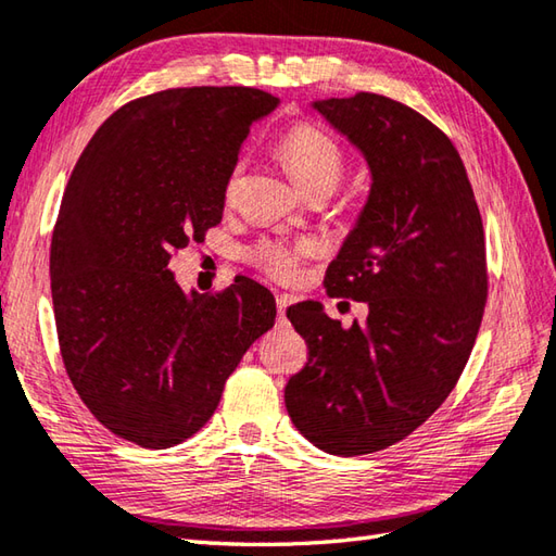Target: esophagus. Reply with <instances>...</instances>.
Returning a JSON list of instances; mask_svg holds the SVG:
<instances>
[{
	"label": "esophagus",
	"mask_w": 556,
	"mask_h": 556,
	"mask_svg": "<svg viewBox=\"0 0 556 556\" xmlns=\"http://www.w3.org/2000/svg\"><path fill=\"white\" fill-rule=\"evenodd\" d=\"M293 303V296L291 293H277V311H279V318L285 320V313H287V308L291 306Z\"/></svg>",
	"instance_id": "obj_1"
}]
</instances>
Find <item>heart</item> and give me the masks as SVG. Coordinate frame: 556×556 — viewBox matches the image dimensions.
Listing matches in <instances>:
<instances>
[{"label":"heart","mask_w":556,"mask_h":556,"mask_svg":"<svg viewBox=\"0 0 556 556\" xmlns=\"http://www.w3.org/2000/svg\"><path fill=\"white\" fill-rule=\"evenodd\" d=\"M281 156H285L287 166L291 170L293 180L299 188H311V185H325V188L334 190L340 182L344 170V156L337 141L328 137L323 129L313 125H296L291 127L279 144ZM243 163L231 170L226 182V200H233L241 185ZM301 253H306V245L289 248L279 241H265L255 248V263L267 269L269 275L279 279L291 277L296 271V260Z\"/></svg>","instance_id":"obj_1"}]
</instances>
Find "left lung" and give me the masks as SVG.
<instances>
[{"mask_svg":"<svg viewBox=\"0 0 556 556\" xmlns=\"http://www.w3.org/2000/svg\"><path fill=\"white\" fill-rule=\"evenodd\" d=\"M311 108L371 176L325 275L332 296L364 301L368 315L342 328L320 301L289 306L308 364L285 402L320 451L366 455L409 437L458 383L486 303L482 216L451 139L412 108L378 93Z\"/></svg>","mask_w":556,"mask_h":556,"instance_id":"1","label":"left lung"}]
</instances>
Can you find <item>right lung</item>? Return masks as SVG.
<instances>
[{
	"label": "right lung",
	"instance_id": "obj_1",
	"mask_svg": "<svg viewBox=\"0 0 556 556\" xmlns=\"http://www.w3.org/2000/svg\"><path fill=\"white\" fill-rule=\"evenodd\" d=\"M279 101L245 86L168 89L98 127L64 190L50 248L60 352L76 393L115 437L170 448L198 433L226 378L277 318L236 277L182 291L170 255L222 222L250 125Z\"/></svg>",
	"mask_w": 556,
	"mask_h": 556
}]
</instances>
